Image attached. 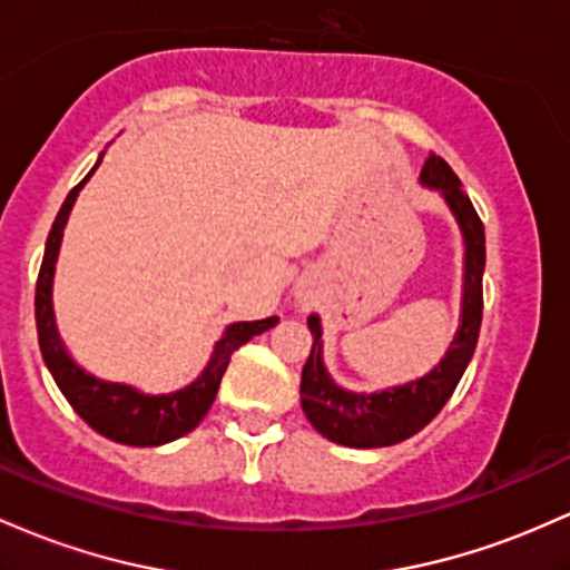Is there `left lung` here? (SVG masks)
Wrapping results in <instances>:
<instances>
[{
    "label": "left lung",
    "instance_id": "obj_1",
    "mask_svg": "<svg viewBox=\"0 0 570 570\" xmlns=\"http://www.w3.org/2000/svg\"><path fill=\"white\" fill-rule=\"evenodd\" d=\"M422 184L441 191L449 210L460 224L462 240H465V284H462V318L446 356L428 373V376L409 381L403 386H392L384 392H348L330 379L322 362V324L318 316H308L314 346L303 365L299 381V397L308 422L316 433L341 446L354 449H379L405 441L428 422H433L438 411L452 397L454 386L460 384L468 362L476 352L481 308V275H484V224L473 208L471 197L462 191L460 178L441 156L430 154L422 167Z\"/></svg>",
    "mask_w": 570,
    "mask_h": 570
}]
</instances>
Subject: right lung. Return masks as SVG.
<instances>
[{
	"label": "right lung",
	"instance_id": "add662e5",
	"mask_svg": "<svg viewBox=\"0 0 570 570\" xmlns=\"http://www.w3.org/2000/svg\"><path fill=\"white\" fill-rule=\"evenodd\" d=\"M102 161V156H99ZM94 165V170L99 167ZM91 170V173H94ZM91 173L80 180L75 189L67 194L65 205H61L59 216H56L51 233H48L46 256H42L40 275H37V292H35V318H37V337H40V352L46 360L48 371L72 405L75 414L83 419L91 430L99 435L110 438V441L127 443V446H161V443L175 441V438L191 433L208 409L214 405L218 384H222L224 371L229 365V356L243 343L252 341L254 335L265 333L278 324V316L259 318V322H235L224 330L222 341L216 343L214 356H210L208 367L203 376L191 381L184 390L170 392V395H142L135 386L112 384V381L94 379L83 367L75 365L72 356L67 354L65 343H61L59 330H56L53 318V271L56 256H59L61 233H65L67 216H70L75 197L83 189Z\"/></svg>",
	"mask_w": 570,
	"mask_h": 570
}]
</instances>
